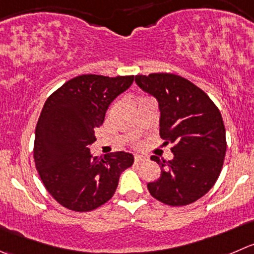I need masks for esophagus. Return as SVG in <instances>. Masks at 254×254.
Masks as SVG:
<instances>
[{
  "label": "esophagus",
  "mask_w": 254,
  "mask_h": 254,
  "mask_svg": "<svg viewBox=\"0 0 254 254\" xmlns=\"http://www.w3.org/2000/svg\"><path fill=\"white\" fill-rule=\"evenodd\" d=\"M134 160L136 164H140V162H142V161H146V157L142 156V155H135Z\"/></svg>",
  "instance_id": "obj_1"
}]
</instances>
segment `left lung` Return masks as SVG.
Returning <instances> with one entry per match:
<instances>
[{"label": "left lung", "mask_w": 254, "mask_h": 254, "mask_svg": "<svg viewBox=\"0 0 254 254\" xmlns=\"http://www.w3.org/2000/svg\"><path fill=\"white\" fill-rule=\"evenodd\" d=\"M135 83L157 100L160 136L174 144L171 160L151 157L161 175L147 184L149 192L169 206L195 202L210 191L222 170L227 145L220 110L203 90L179 75H136Z\"/></svg>", "instance_id": "obj_1"}]
</instances>
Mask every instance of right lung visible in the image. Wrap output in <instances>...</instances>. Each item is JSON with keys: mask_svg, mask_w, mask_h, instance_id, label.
<instances>
[{"mask_svg": "<svg viewBox=\"0 0 254 254\" xmlns=\"http://www.w3.org/2000/svg\"><path fill=\"white\" fill-rule=\"evenodd\" d=\"M134 75L83 74L68 80L46 100L34 136V162L47 191L62 206L87 212L114 195L119 177L134 162L130 152L93 157L94 129Z\"/></svg>", "mask_w": 254, "mask_h": 254, "instance_id": "1", "label": "right lung"}]
</instances>
